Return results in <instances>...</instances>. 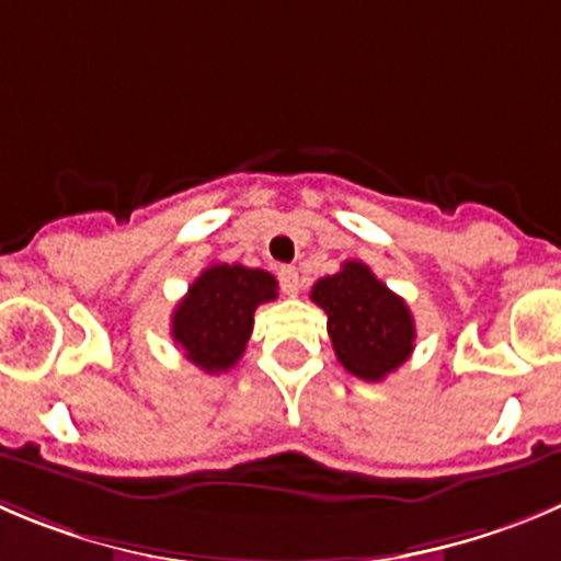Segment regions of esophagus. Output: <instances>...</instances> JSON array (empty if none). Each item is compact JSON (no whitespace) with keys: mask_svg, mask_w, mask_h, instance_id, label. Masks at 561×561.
Segmentation results:
<instances>
[{"mask_svg":"<svg viewBox=\"0 0 561 561\" xmlns=\"http://www.w3.org/2000/svg\"><path fill=\"white\" fill-rule=\"evenodd\" d=\"M277 280H280L284 295L295 297L297 291H300V272H297L295 266H280V270H277Z\"/></svg>","mask_w":561,"mask_h":561,"instance_id":"esophagus-1","label":"esophagus"}]
</instances>
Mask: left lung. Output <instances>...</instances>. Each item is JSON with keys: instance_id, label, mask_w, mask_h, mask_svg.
<instances>
[{"instance_id": "1", "label": "left lung", "mask_w": 561, "mask_h": 561, "mask_svg": "<svg viewBox=\"0 0 561 561\" xmlns=\"http://www.w3.org/2000/svg\"><path fill=\"white\" fill-rule=\"evenodd\" d=\"M311 300L328 313L335 357L350 375L380 382L413 355L415 322L408 302L364 261H344L335 275L319 277Z\"/></svg>"}]
</instances>
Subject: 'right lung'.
I'll use <instances>...</instances> for the list:
<instances>
[{
    "label": "right lung",
    "instance_id": "obj_1",
    "mask_svg": "<svg viewBox=\"0 0 561 561\" xmlns=\"http://www.w3.org/2000/svg\"><path fill=\"white\" fill-rule=\"evenodd\" d=\"M277 297V280L242 264H211L173 311V341L206 375L237 366L253 333V313Z\"/></svg>",
    "mask_w": 561,
    "mask_h": 561
}]
</instances>
